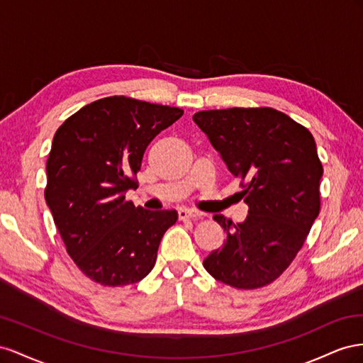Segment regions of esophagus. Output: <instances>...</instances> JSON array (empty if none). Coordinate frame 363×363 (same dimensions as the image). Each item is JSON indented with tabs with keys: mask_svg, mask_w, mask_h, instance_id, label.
<instances>
[{
	"mask_svg": "<svg viewBox=\"0 0 363 363\" xmlns=\"http://www.w3.org/2000/svg\"><path fill=\"white\" fill-rule=\"evenodd\" d=\"M179 214V219L185 220V219H196V217H201L202 213L201 211H196V210H190V208H181L178 211Z\"/></svg>",
	"mask_w": 363,
	"mask_h": 363,
	"instance_id": "34e87169",
	"label": "esophagus"
}]
</instances>
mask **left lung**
Wrapping results in <instances>:
<instances>
[{"instance_id": "8db88e82", "label": "left lung", "mask_w": 363, "mask_h": 363, "mask_svg": "<svg viewBox=\"0 0 363 363\" xmlns=\"http://www.w3.org/2000/svg\"><path fill=\"white\" fill-rule=\"evenodd\" d=\"M194 123L242 179L246 219L214 220L226 239L203 260L217 281L235 289L271 284L294 262L319 214L323 164L312 133L272 108L201 111Z\"/></svg>"}]
</instances>
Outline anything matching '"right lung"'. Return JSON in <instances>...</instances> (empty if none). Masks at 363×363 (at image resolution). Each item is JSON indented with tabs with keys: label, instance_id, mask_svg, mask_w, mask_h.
I'll return each instance as SVG.
<instances>
[{
	"label": "right lung",
	"instance_id": "1",
	"mask_svg": "<svg viewBox=\"0 0 363 363\" xmlns=\"http://www.w3.org/2000/svg\"><path fill=\"white\" fill-rule=\"evenodd\" d=\"M184 111L129 97L89 103L56 130L47 161L45 202L68 255L92 281L128 286L157 262L176 210L126 201L149 143Z\"/></svg>",
	"mask_w": 363,
	"mask_h": 363
}]
</instances>
